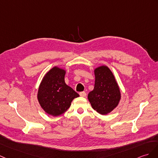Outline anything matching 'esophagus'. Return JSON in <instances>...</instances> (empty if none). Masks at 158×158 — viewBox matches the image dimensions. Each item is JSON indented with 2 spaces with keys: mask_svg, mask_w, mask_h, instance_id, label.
Returning <instances> with one entry per match:
<instances>
[{
  "mask_svg": "<svg viewBox=\"0 0 158 158\" xmlns=\"http://www.w3.org/2000/svg\"><path fill=\"white\" fill-rule=\"evenodd\" d=\"M79 95L81 97H85L86 96V93L85 92V91H81V92L79 93Z\"/></svg>",
  "mask_w": 158,
  "mask_h": 158,
  "instance_id": "1",
  "label": "esophagus"
}]
</instances>
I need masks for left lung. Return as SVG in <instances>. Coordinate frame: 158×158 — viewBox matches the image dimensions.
Segmentation results:
<instances>
[{
    "label": "left lung",
    "mask_w": 158,
    "mask_h": 158,
    "mask_svg": "<svg viewBox=\"0 0 158 158\" xmlns=\"http://www.w3.org/2000/svg\"><path fill=\"white\" fill-rule=\"evenodd\" d=\"M95 85L87 98L92 108L102 115L111 112L121 99L120 89L113 73L107 66L94 69Z\"/></svg>",
    "instance_id": "left-lung-1"
}]
</instances>
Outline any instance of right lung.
<instances>
[{
  "label": "right lung",
  "mask_w": 158,
  "mask_h": 158,
  "mask_svg": "<svg viewBox=\"0 0 158 158\" xmlns=\"http://www.w3.org/2000/svg\"><path fill=\"white\" fill-rule=\"evenodd\" d=\"M65 69L54 66L44 76L38 91L39 104L48 114L58 116L64 113L79 95L64 81Z\"/></svg>",
  "instance_id": "right-lung-1"
}]
</instances>
